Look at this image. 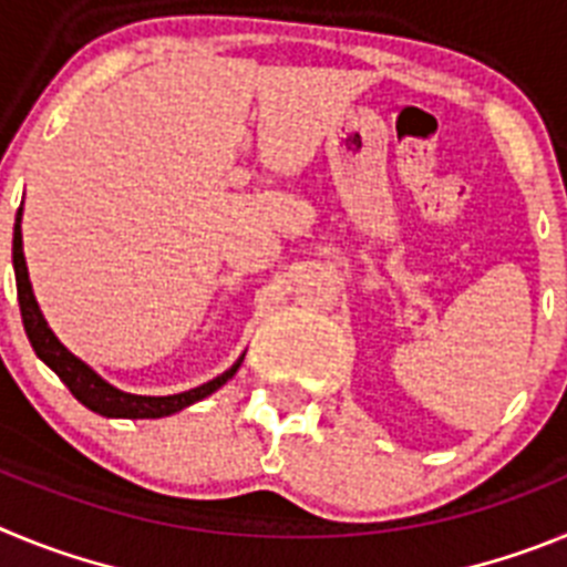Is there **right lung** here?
Masks as SVG:
<instances>
[{
    "instance_id": "obj_1",
    "label": "right lung",
    "mask_w": 567,
    "mask_h": 567,
    "mask_svg": "<svg viewBox=\"0 0 567 567\" xmlns=\"http://www.w3.org/2000/svg\"><path fill=\"white\" fill-rule=\"evenodd\" d=\"M19 218H22V209L17 213V227H13V269H17V295H19V312H22L24 332H28L30 346L33 352L44 360V363L59 374L64 385L70 389V394L79 400L82 405H87L90 412L102 414V417H130V420H153V417H167V414L182 412L187 405H193L195 400H204L207 394H213L215 389H221L235 372H238V363L233 369H227L224 374H218L209 383L198 385V389H189L182 394H169V398H142V394H127L113 389L110 383H104L93 369L82 363L79 358L64 349L56 340V334L50 332L48 323H44L42 312H39V303L33 298V289H30L28 280V267H24L22 255V227H19Z\"/></svg>"
}]
</instances>
